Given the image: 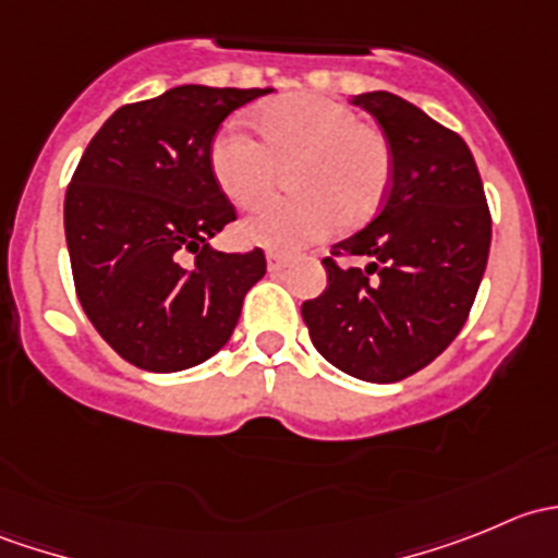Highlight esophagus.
<instances>
[{
	"label": "esophagus",
	"instance_id": "esophagus-1",
	"mask_svg": "<svg viewBox=\"0 0 558 558\" xmlns=\"http://www.w3.org/2000/svg\"><path fill=\"white\" fill-rule=\"evenodd\" d=\"M286 267H289V256H286V253H278V251L267 253V269H269V272H283Z\"/></svg>",
	"mask_w": 558,
	"mask_h": 558
}]
</instances>
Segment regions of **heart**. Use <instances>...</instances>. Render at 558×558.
Masks as SVG:
<instances>
[{
	"label": "heart",
	"instance_id": "b5f03b06",
	"mask_svg": "<svg viewBox=\"0 0 558 558\" xmlns=\"http://www.w3.org/2000/svg\"><path fill=\"white\" fill-rule=\"evenodd\" d=\"M258 140L229 126L213 140L210 172L238 210H256L278 191L280 172L294 196L247 218L245 243L300 251L320 243L337 223L356 227L378 213L391 183L384 134L364 126L351 107L318 94H289L258 107Z\"/></svg>",
	"mask_w": 558,
	"mask_h": 558
}]
</instances>
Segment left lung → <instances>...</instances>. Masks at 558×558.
<instances>
[{
    "label": "left lung",
    "mask_w": 558,
    "mask_h": 558,
    "mask_svg": "<svg viewBox=\"0 0 558 558\" xmlns=\"http://www.w3.org/2000/svg\"><path fill=\"white\" fill-rule=\"evenodd\" d=\"M351 105L378 121L391 150L386 205L331 245L364 269L324 258L326 291L302 305L320 356L367 384H397L440 356L464 326L486 272L492 216L459 134L388 92Z\"/></svg>",
    "instance_id": "1"
}]
</instances>
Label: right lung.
<instances>
[{
	"label": "right lung",
	"instance_id": "1",
	"mask_svg": "<svg viewBox=\"0 0 558 558\" xmlns=\"http://www.w3.org/2000/svg\"><path fill=\"white\" fill-rule=\"evenodd\" d=\"M269 92L189 83L118 107L72 174L64 234L77 300L134 367L180 373L216 356L267 272L262 247L207 243L238 218L210 172L213 137L229 112Z\"/></svg>",
	"mask_w": 558,
	"mask_h": 558
}]
</instances>
